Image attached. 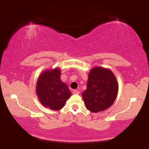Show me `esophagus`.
Listing matches in <instances>:
<instances>
[{
	"label": "esophagus",
	"mask_w": 149,
	"mask_h": 149,
	"mask_svg": "<svg viewBox=\"0 0 149 149\" xmlns=\"http://www.w3.org/2000/svg\"><path fill=\"white\" fill-rule=\"evenodd\" d=\"M73 93H74V94H75V95H79V91L78 90L75 89V90L73 91Z\"/></svg>",
	"instance_id": "1"
}]
</instances>
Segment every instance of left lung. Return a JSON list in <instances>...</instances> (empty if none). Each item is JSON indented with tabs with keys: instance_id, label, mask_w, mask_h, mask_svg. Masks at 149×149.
I'll return each mask as SVG.
<instances>
[{
	"instance_id": "8db88e82",
	"label": "left lung",
	"mask_w": 149,
	"mask_h": 149,
	"mask_svg": "<svg viewBox=\"0 0 149 149\" xmlns=\"http://www.w3.org/2000/svg\"><path fill=\"white\" fill-rule=\"evenodd\" d=\"M118 93L116 77L110 70L95 67L88 75L87 89L82 93L85 105L93 112L107 110L115 101Z\"/></svg>"
}]
</instances>
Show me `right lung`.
<instances>
[{
	"instance_id": "1",
	"label": "right lung",
	"mask_w": 149,
	"mask_h": 149,
	"mask_svg": "<svg viewBox=\"0 0 149 149\" xmlns=\"http://www.w3.org/2000/svg\"><path fill=\"white\" fill-rule=\"evenodd\" d=\"M60 69L45 70L37 81L36 93L40 102L45 107L58 110L64 107L72 93L68 85L60 79Z\"/></svg>"
}]
</instances>
